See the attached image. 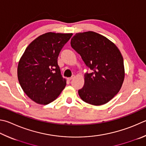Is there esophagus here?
<instances>
[{
	"mask_svg": "<svg viewBox=\"0 0 146 146\" xmlns=\"http://www.w3.org/2000/svg\"><path fill=\"white\" fill-rule=\"evenodd\" d=\"M74 78H75V76H71V77H70V78H68V80H69V81H70V80H73V79Z\"/></svg>",
	"mask_w": 146,
	"mask_h": 146,
	"instance_id": "esophagus-1",
	"label": "esophagus"
}]
</instances>
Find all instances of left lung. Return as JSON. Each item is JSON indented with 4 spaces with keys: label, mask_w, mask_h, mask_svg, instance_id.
Instances as JSON below:
<instances>
[{
    "label": "left lung",
    "mask_w": 146,
    "mask_h": 146,
    "mask_svg": "<svg viewBox=\"0 0 146 146\" xmlns=\"http://www.w3.org/2000/svg\"><path fill=\"white\" fill-rule=\"evenodd\" d=\"M71 46L92 72L84 75L80 98L93 105L108 103L120 91L124 78L123 57L114 43L92 31L76 33Z\"/></svg>",
    "instance_id": "8db88e82"
}]
</instances>
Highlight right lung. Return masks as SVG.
Returning a JSON list of instances; mask_svg holds the SVG:
<instances>
[{"mask_svg": "<svg viewBox=\"0 0 146 146\" xmlns=\"http://www.w3.org/2000/svg\"><path fill=\"white\" fill-rule=\"evenodd\" d=\"M72 33H47L29 44L18 65V78L29 98L47 105L59 96L66 85L57 59Z\"/></svg>", "mask_w": 146, "mask_h": 146, "instance_id": "right-lung-1", "label": "right lung"}]
</instances>
